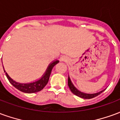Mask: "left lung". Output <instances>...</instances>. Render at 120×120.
I'll list each match as a JSON object with an SVG mask.
<instances>
[{
  "instance_id": "8db88e82",
  "label": "left lung",
  "mask_w": 120,
  "mask_h": 120,
  "mask_svg": "<svg viewBox=\"0 0 120 120\" xmlns=\"http://www.w3.org/2000/svg\"><path fill=\"white\" fill-rule=\"evenodd\" d=\"M68 86L69 87L71 91L75 95L78 96L79 97H80L82 98H84V99H90V98H94L96 96H97L98 95H99L100 94L103 92V90H101L100 92L99 93H94V94H87V93H84L81 92L80 90H78L74 86V85L73 84V83L71 82V79L69 78V76L68 77Z\"/></svg>"
}]
</instances>
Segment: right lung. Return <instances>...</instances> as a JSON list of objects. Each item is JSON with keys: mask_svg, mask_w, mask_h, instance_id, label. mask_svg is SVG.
<instances>
[{"mask_svg": "<svg viewBox=\"0 0 120 120\" xmlns=\"http://www.w3.org/2000/svg\"><path fill=\"white\" fill-rule=\"evenodd\" d=\"M58 62H59V61L56 60L51 63L48 66L47 69H46V71L45 72V73L43 75L41 78H40L39 80L35 81V82H31V83H19V82H15L12 78L9 77V76L8 75V73H6L4 69V71L9 82L11 83L13 86H14L15 88L17 89L18 90L22 91L23 93H34L40 91L42 89L44 88L45 86L47 85V82L49 81V79L50 75H51L52 68Z\"/></svg>", "mask_w": 120, "mask_h": 120, "instance_id": "obj_1", "label": "right lung"}]
</instances>
